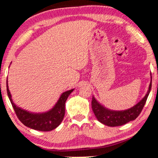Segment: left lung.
I'll return each instance as SVG.
<instances>
[{
  "label": "left lung",
  "mask_w": 158,
  "mask_h": 158,
  "mask_svg": "<svg viewBox=\"0 0 158 158\" xmlns=\"http://www.w3.org/2000/svg\"><path fill=\"white\" fill-rule=\"evenodd\" d=\"M152 73H151V82L146 94L138 103L128 110L120 111L109 110L100 104L93 96L91 107H92V110L97 119L102 124L110 126V127L121 126L123 124H127L129 121L135 120L141 113L144 106L145 104V102L152 88Z\"/></svg>",
  "instance_id": "1"
}]
</instances>
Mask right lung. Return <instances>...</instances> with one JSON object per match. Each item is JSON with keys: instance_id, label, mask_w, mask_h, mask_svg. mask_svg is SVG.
<instances>
[{"instance_id": "add662e5", "label": "right lung", "mask_w": 158, "mask_h": 158, "mask_svg": "<svg viewBox=\"0 0 158 158\" xmlns=\"http://www.w3.org/2000/svg\"><path fill=\"white\" fill-rule=\"evenodd\" d=\"M73 90L71 89L62 93L57 103L50 110L41 113H35L23 110L13 103L6 81L7 95L18 118L26 127L39 131H52L60 125L65 114V102Z\"/></svg>"}]
</instances>
